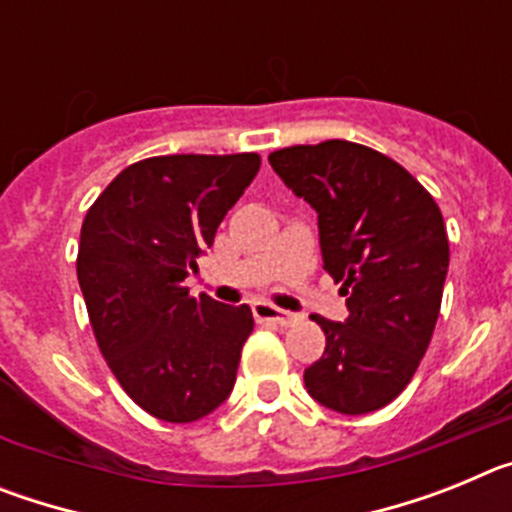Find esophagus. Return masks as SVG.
Returning <instances> with one entry per match:
<instances>
[{
  "label": "esophagus",
  "mask_w": 512,
  "mask_h": 512,
  "mask_svg": "<svg viewBox=\"0 0 512 512\" xmlns=\"http://www.w3.org/2000/svg\"><path fill=\"white\" fill-rule=\"evenodd\" d=\"M253 318L259 320V323L282 325V328L297 323V315H292V312L287 310H279V307H274L271 302H253Z\"/></svg>",
  "instance_id": "34e87169"
}]
</instances>
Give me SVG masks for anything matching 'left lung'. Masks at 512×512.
I'll use <instances>...</instances> for the list:
<instances>
[{
    "mask_svg": "<svg viewBox=\"0 0 512 512\" xmlns=\"http://www.w3.org/2000/svg\"><path fill=\"white\" fill-rule=\"evenodd\" d=\"M269 164L318 212L323 269L348 307L343 323L315 315L325 351L305 369L307 392L343 415L384 408L436 328L449 271L441 210L397 161L351 140L282 148Z\"/></svg>",
    "mask_w": 512,
    "mask_h": 512,
    "instance_id": "1",
    "label": "left lung"
}]
</instances>
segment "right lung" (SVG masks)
<instances>
[{"label":"right lung","instance_id":"add662e5","mask_svg":"<svg viewBox=\"0 0 512 512\" xmlns=\"http://www.w3.org/2000/svg\"><path fill=\"white\" fill-rule=\"evenodd\" d=\"M259 166V153L146 158L84 217L76 274L89 323L122 390L153 418L192 423L233 390L251 307L192 297L184 279Z\"/></svg>","mask_w":512,"mask_h":512}]
</instances>
